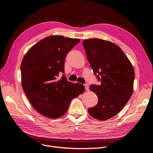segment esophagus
<instances>
[{"instance_id":"34e87169","label":"esophagus","mask_w":153,"mask_h":153,"mask_svg":"<svg viewBox=\"0 0 153 153\" xmlns=\"http://www.w3.org/2000/svg\"><path fill=\"white\" fill-rule=\"evenodd\" d=\"M85 90L86 91H89V86H88V85H87V84H85Z\"/></svg>"}]
</instances>
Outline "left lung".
I'll return each instance as SVG.
<instances>
[{
  "label": "left lung",
  "instance_id": "8db88e82",
  "mask_svg": "<svg viewBox=\"0 0 153 153\" xmlns=\"http://www.w3.org/2000/svg\"><path fill=\"white\" fill-rule=\"evenodd\" d=\"M93 73L100 85H90L98 97V103L88 109V113L99 120H106L118 114L132 96L134 70L122 49L115 43L100 39L82 42Z\"/></svg>",
  "mask_w": 153,
  "mask_h": 153
}]
</instances>
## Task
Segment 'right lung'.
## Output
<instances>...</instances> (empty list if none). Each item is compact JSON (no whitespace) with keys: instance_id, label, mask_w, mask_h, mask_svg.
Listing matches in <instances>:
<instances>
[{"instance_id":"1","label":"right lung","mask_w":153,"mask_h":153,"mask_svg":"<svg viewBox=\"0 0 153 153\" xmlns=\"http://www.w3.org/2000/svg\"><path fill=\"white\" fill-rule=\"evenodd\" d=\"M79 39L50 36L39 41L21 63L22 88L30 103L42 115L57 119L66 113L71 100L82 94L85 86L68 82L64 73L65 59Z\"/></svg>"}]
</instances>
